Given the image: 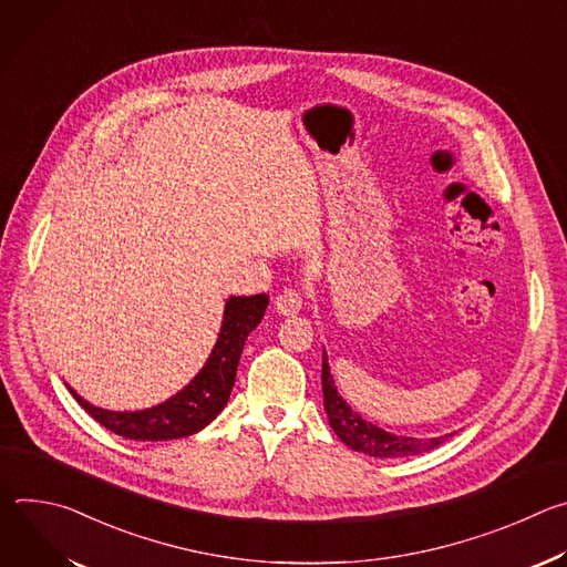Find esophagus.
Here are the masks:
<instances>
[{"instance_id": "34e87169", "label": "esophagus", "mask_w": 567, "mask_h": 567, "mask_svg": "<svg viewBox=\"0 0 567 567\" xmlns=\"http://www.w3.org/2000/svg\"><path fill=\"white\" fill-rule=\"evenodd\" d=\"M302 305H305V296L298 289H285L276 296V309L282 316L298 313L302 309Z\"/></svg>"}]
</instances>
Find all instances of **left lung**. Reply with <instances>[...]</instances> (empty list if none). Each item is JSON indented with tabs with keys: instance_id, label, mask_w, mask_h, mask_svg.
<instances>
[{
	"instance_id": "obj_1",
	"label": "left lung",
	"mask_w": 567,
	"mask_h": 567,
	"mask_svg": "<svg viewBox=\"0 0 567 567\" xmlns=\"http://www.w3.org/2000/svg\"><path fill=\"white\" fill-rule=\"evenodd\" d=\"M320 383H322V406H326L330 426L341 437V442H346L350 449H354L359 453H365L370 457H381V460H394V457L426 453L431 449H437L444 442V437L420 440V437H406V435H392V433L374 426L372 422H365L359 413H354L348 406L343 396L337 392L326 350H322Z\"/></svg>"
}]
</instances>
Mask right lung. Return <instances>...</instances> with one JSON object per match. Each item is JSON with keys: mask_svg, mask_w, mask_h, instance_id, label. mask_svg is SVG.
<instances>
[{"mask_svg": "<svg viewBox=\"0 0 567 567\" xmlns=\"http://www.w3.org/2000/svg\"><path fill=\"white\" fill-rule=\"evenodd\" d=\"M267 305V293L228 298L219 339L202 372L182 392L154 409L138 413H112L92 406L90 401L75 394L71 388L69 392L101 426L121 437L138 442L188 437L208 426L226 406L235 383L241 348H245L247 337L260 326Z\"/></svg>", "mask_w": 567, "mask_h": 567, "instance_id": "right-lung-1", "label": "right lung"}]
</instances>
